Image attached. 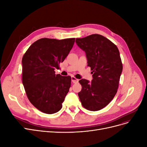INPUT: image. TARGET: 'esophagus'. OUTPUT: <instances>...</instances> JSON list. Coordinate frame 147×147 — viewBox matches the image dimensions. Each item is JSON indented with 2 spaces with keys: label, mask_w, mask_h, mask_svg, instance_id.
Listing matches in <instances>:
<instances>
[{
  "label": "esophagus",
  "mask_w": 147,
  "mask_h": 147,
  "mask_svg": "<svg viewBox=\"0 0 147 147\" xmlns=\"http://www.w3.org/2000/svg\"><path fill=\"white\" fill-rule=\"evenodd\" d=\"M71 79H72V82L74 83H76L78 82V80L76 78H75L74 77H72V78H71Z\"/></svg>",
  "instance_id": "1"
}]
</instances>
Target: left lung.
<instances>
[{
	"mask_svg": "<svg viewBox=\"0 0 147 147\" xmlns=\"http://www.w3.org/2000/svg\"><path fill=\"white\" fill-rule=\"evenodd\" d=\"M75 42L86 53L88 66L92 70L91 82L79 81L82 86L78 93L84 108L98 111L107 105L117 94L123 64L117 47L99 34L76 38Z\"/></svg>",
	"mask_w": 147,
	"mask_h": 147,
	"instance_id": "1",
	"label": "left lung"
}]
</instances>
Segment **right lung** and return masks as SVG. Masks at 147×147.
I'll list each match as a JSON object with an SVG mask.
<instances>
[{"label":"right lung","instance_id":"1","mask_svg":"<svg viewBox=\"0 0 147 147\" xmlns=\"http://www.w3.org/2000/svg\"><path fill=\"white\" fill-rule=\"evenodd\" d=\"M75 38H43L33 43L22 59V80L28 98L35 108L47 114L61 109L71 85L70 76L55 74L67 56Z\"/></svg>","mask_w":147,"mask_h":147}]
</instances>
